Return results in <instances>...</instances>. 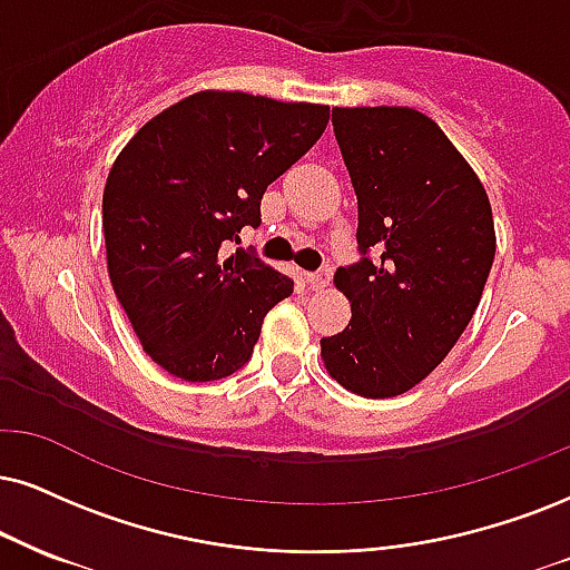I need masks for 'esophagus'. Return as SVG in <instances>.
Listing matches in <instances>:
<instances>
[{
    "mask_svg": "<svg viewBox=\"0 0 570 570\" xmlns=\"http://www.w3.org/2000/svg\"><path fill=\"white\" fill-rule=\"evenodd\" d=\"M330 279H333V269H330V266H325V269H320V272L306 274V283L312 291H325V287L330 285Z\"/></svg>",
    "mask_w": 570,
    "mask_h": 570,
    "instance_id": "esophagus-1",
    "label": "esophagus"
}]
</instances>
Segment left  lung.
<instances>
[{
  "label": "left lung",
  "instance_id": "left-lung-1",
  "mask_svg": "<svg viewBox=\"0 0 570 570\" xmlns=\"http://www.w3.org/2000/svg\"><path fill=\"white\" fill-rule=\"evenodd\" d=\"M333 129L356 193L362 258L335 272L351 322L320 341L322 362L351 393L391 399L425 381L473 320L494 219L481 179L420 110L333 108Z\"/></svg>",
  "mask_w": 570,
  "mask_h": 570
}]
</instances>
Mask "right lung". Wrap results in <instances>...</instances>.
Instances as JSON below:
<instances>
[{"instance_id":"right-lung-1","label":"right lung","mask_w":570,"mask_h":570,"mask_svg":"<svg viewBox=\"0 0 570 570\" xmlns=\"http://www.w3.org/2000/svg\"><path fill=\"white\" fill-rule=\"evenodd\" d=\"M327 105L195 91L118 153L102 193L116 298L139 343L174 377L208 383L250 360L266 312L293 279L222 245L262 224V198L308 153Z\"/></svg>"}]
</instances>
